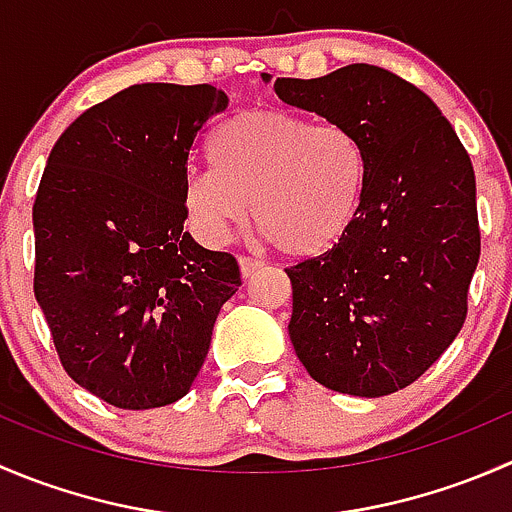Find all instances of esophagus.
<instances>
[{
  "label": "esophagus",
  "instance_id": "34e87169",
  "mask_svg": "<svg viewBox=\"0 0 512 512\" xmlns=\"http://www.w3.org/2000/svg\"><path fill=\"white\" fill-rule=\"evenodd\" d=\"M262 267H265V262L257 260V257H247L242 255L240 257V270H242V277H252L255 272H260Z\"/></svg>",
  "mask_w": 512,
  "mask_h": 512
}]
</instances>
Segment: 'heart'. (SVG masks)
<instances>
[{"label": "heart", "mask_w": 512, "mask_h": 512, "mask_svg": "<svg viewBox=\"0 0 512 512\" xmlns=\"http://www.w3.org/2000/svg\"><path fill=\"white\" fill-rule=\"evenodd\" d=\"M213 168L185 178L193 225L225 240L250 215L282 252L312 257L352 230L369 180V156L352 128L280 108L230 116L208 143Z\"/></svg>", "instance_id": "obj_1"}]
</instances>
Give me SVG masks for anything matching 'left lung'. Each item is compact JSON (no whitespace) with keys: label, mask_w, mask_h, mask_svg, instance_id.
<instances>
[{"label":"left lung","mask_w":512,"mask_h":512,"mask_svg":"<svg viewBox=\"0 0 512 512\" xmlns=\"http://www.w3.org/2000/svg\"><path fill=\"white\" fill-rule=\"evenodd\" d=\"M275 94L352 128L369 156L352 230L287 267L294 352L339 394L406 389L466 322L480 257L471 156L436 103L381 66L277 79Z\"/></svg>","instance_id":"left-lung-1"}]
</instances>
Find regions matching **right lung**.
Instances as JSON below:
<instances>
[{
    "instance_id": "right-lung-1",
    "label": "right lung",
    "mask_w": 512,
    "mask_h": 512,
    "mask_svg": "<svg viewBox=\"0 0 512 512\" xmlns=\"http://www.w3.org/2000/svg\"><path fill=\"white\" fill-rule=\"evenodd\" d=\"M225 108L210 84L128 86L81 113L46 160L36 302L66 374L118 409L183 399L242 285L235 255L183 230L188 158Z\"/></svg>"
}]
</instances>
